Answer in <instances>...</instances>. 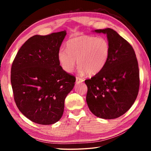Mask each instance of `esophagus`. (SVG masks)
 Masks as SVG:
<instances>
[{
	"mask_svg": "<svg viewBox=\"0 0 151 151\" xmlns=\"http://www.w3.org/2000/svg\"><path fill=\"white\" fill-rule=\"evenodd\" d=\"M83 81H84L83 78H79V77L76 78V83H82V82H83Z\"/></svg>",
	"mask_w": 151,
	"mask_h": 151,
	"instance_id": "34e87169",
	"label": "esophagus"
}]
</instances>
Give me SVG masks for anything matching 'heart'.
I'll use <instances>...</instances> for the list:
<instances>
[{
	"instance_id": "heart-1",
	"label": "heart",
	"mask_w": 151,
	"mask_h": 151,
	"mask_svg": "<svg viewBox=\"0 0 151 151\" xmlns=\"http://www.w3.org/2000/svg\"><path fill=\"white\" fill-rule=\"evenodd\" d=\"M110 55L111 46L106 38L81 35L68 40L66 49L60 48L57 57L60 67L66 73L72 72L77 59L79 73L95 75L103 69Z\"/></svg>"
}]
</instances>
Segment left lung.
I'll return each mask as SVG.
<instances>
[{
    "label": "left lung",
    "mask_w": 151,
    "mask_h": 151,
    "mask_svg": "<svg viewBox=\"0 0 151 151\" xmlns=\"http://www.w3.org/2000/svg\"><path fill=\"white\" fill-rule=\"evenodd\" d=\"M94 32L106 34L111 55L103 69L85 80L86 101L97 117L116 119L129 111L139 93L138 61L132 46L115 30L108 28Z\"/></svg>",
    "instance_id": "8db88e82"
}]
</instances>
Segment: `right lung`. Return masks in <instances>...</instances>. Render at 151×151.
Segmentation results:
<instances>
[{
  "mask_svg": "<svg viewBox=\"0 0 151 151\" xmlns=\"http://www.w3.org/2000/svg\"><path fill=\"white\" fill-rule=\"evenodd\" d=\"M66 30L35 35L18 51L11 67V81L18 109L30 121L52 124L63 116L65 100L76 78L64 71L58 51Z\"/></svg>",
  "mask_w": 151,
  "mask_h": 151,
  "instance_id": "right-lung-1",
  "label": "right lung"
}]
</instances>
